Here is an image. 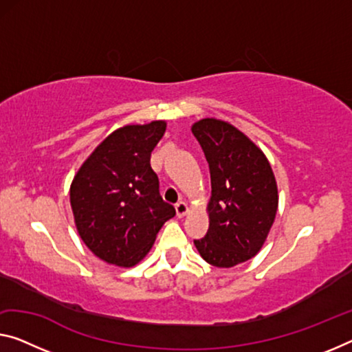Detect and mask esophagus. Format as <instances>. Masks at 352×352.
Wrapping results in <instances>:
<instances>
[{
	"label": "esophagus",
	"mask_w": 352,
	"mask_h": 352,
	"mask_svg": "<svg viewBox=\"0 0 352 352\" xmlns=\"http://www.w3.org/2000/svg\"><path fill=\"white\" fill-rule=\"evenodd\" d=\"M188 204L186 203V201H179L176 204V214H177V217H184V215H187L188 214Z\"/></svg>",
	"instance_id": "obj_1"
}]
</instances>
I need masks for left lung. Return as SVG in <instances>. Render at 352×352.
<instances>
[{"instance_id": "8db88e82", "label": "left lung", "mask_w": 352, "mask_h": 352, "mask_svg": "<svg viewBox=\"0 0 352 352\" xmlns=\"http://www.w3.org/2000/svg\"><path fill=\"white\" fill-rule=\"evenodd\" d=\"M210 171L209 230L193 241L204 261L234 267L261 250L278 209L272 166L261 149L228 121L204 118L192 126Z\"/></svg>"}]
</instances>
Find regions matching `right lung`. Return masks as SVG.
Segmentation results:
<instances>
[{
  "label": "right lung",
  "mask_w": 352,
  "mask_h": 352,
  "mask_svg": "<svg viewBox=\"0 0 352 352\" xmlns=\"http://www.w3.org/2000/svg\"><path fill=\"white\" fill-rule=\"evenodd\" d=\"M165 121L129 124L89 154L70 184V208L85 245L102 261L132 267L148 255L176 210L159 193L149 159Z\"/></svg>",
  "instance_id": "1"
}]
</instances>
